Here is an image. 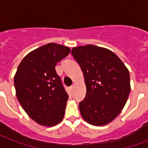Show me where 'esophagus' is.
I'll use <instances>...</instances> for the list:
<instances>
[{"label": "esophagus", "mask_w": 148, "mask_h": 148, "mask_svg": "<svg viewBox=\"0 0 148 148\" xmlns=\"http://www.w3.org/2000/svg\"><path fill=\"white\" fill-rule=\"evenodd\" d=\"M74 85H75V84H73V85L71 86V90H74Z\"/></svg>", "instance_id": "34e87169"}]
</instances>
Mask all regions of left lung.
<instances>
[{"instance_id": "8db88e82", "label": "left lung", "mask_w": 148, "mask_h": 148, "mask_svg": "<svg viewBox=\"0 0 148 148\" xmlns=\"http://www.w3.org/2000/svg\"><path fill=\"white\" fill-rule=\"evenodd\" d=\"M84 77L86 96L79 103L83 119L95 126L109 124L121 112L131 91L128 69L110 50L92 45L72 48Z\"/></svg>"}]
</instances>
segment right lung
I'll list each match as a JSON object with an SVG mask.
<instances>
[{
	"mask_svg": "<svg viewBox=\"0 0 148 148\" xmlns=\"http://www.w3.org/2000/svg\"><path fill=\"white\" fill-rule=\"evenodd\" d=\"M70 51L68 47L49 43L27 53L17 67L14 78L17 100L40 125L55 126L64 118L68 95L55 66Z\"/></svg>",
	"mask_w": 148,
	"mask_h": 148,
	"instance_id": "obj_1",
	"label": "right lung"
}]
</instances>
